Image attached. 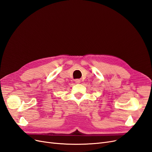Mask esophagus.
<instances>
[{
  "label": "esophagus",
  "mask_w": 152,
  "mask_h": 152,
  "mask_svg": "<svg viewBox=\"0 0 152 152\" xmlns=\"http://www.w3.org/2000/svg\"><path fill=\"white\" fill-rule=\"evenodd\" d=\"M75 82H77V83H80V80H78V79H77V80H75Z\"/></svg>",
  "instance_id": "obj_1"
}]
</instances>
